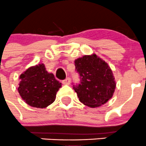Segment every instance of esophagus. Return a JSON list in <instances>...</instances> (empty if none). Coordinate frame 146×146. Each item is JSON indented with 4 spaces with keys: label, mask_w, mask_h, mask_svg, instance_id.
Instances as JSON below:
<instances>
[{
    "label": "esophagus",
    "mask_w": 146,
    "mask_h": 146,
    "mask_svg": "<svg viewBox=\"0 0 146 146\" xmlns=\"http://www.w3.org/2000/svg\"><path fill=\"white\" fill-rule=\"evenodd\" d=\"M62 83L64 85H69L70 83V78H67L65 80H62Z\"/></svg>",
    "instance_id": "esophagus-1"
}]
</instances>
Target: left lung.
<instances>
[{"label": "left lung", "instance_id": "obj_1", "mask_svg": "<svg viewBox=\"0 0 146 146\" xmlns=\"http://www.w3.org/2000/svg\"><path fill=\"white\" fill-rule=\"evenodd\" d=\"M75 66L80 82L73 85V88L82 103L96 108L112 98L116 84L107 63L93 54L76 59Z\"/></svg>", "mask_w": 146, "mask_h": 146}]
</instances>
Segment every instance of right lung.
I'll return each instance as SVG.
<instances>
[{
    "label": "right lung",
    "instance_id": "right-lung-1",
    "mask_svg": "<svg viewBox=\"0 0 146 146\" xmlns=\"http://www.w3.org/2000/svg\"><path fill=\"white\" fill-rule=\"evenodd\" d=\"M18 90L29 106L44 108L55 101L61 83L53 73H48L43 64L29 68L20 76Z\"/></svg>",
    "mask_w": 146,
    "mask_h": 146
}]
</instances>
